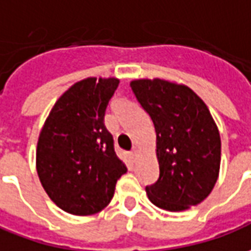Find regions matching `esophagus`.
I'll return each instance as SVG.
<instances>
[{
	"label": "esophagus",
	"instance_id": "esophagus-1",
	"mask_svg": "<svg viewBox=\"0 0 251 251\" xmlns=\"http://www.w3.org/2000/svg\"><path fill=\"white\" fill-rule=\"evenodd\" d=\"M137 147H133V150L130 151V152H129V156H130L131 159H134V157H136V156H137Z\"/></svg>",
	"mask_w": 251,
	"mask_h": 251
}]
</instances>
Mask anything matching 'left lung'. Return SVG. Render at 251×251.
Listing matches in <instances>:
<instances>
[{
	"label": "left lung",
	"instance_id": "1",
	"mask_svg": "<svg viewBox=\"0 0 251 251\" xmlns=\"http://www.w3.org/2000/svg\"><path fill=\"white\" fill-rule=\"evenodd\" d=\"M156 131L159 179L145 187L156 206L170 212L204 201L220 170V134L209 110L194 91L163 78L130 83Z\"/></svg>",
	"mask_w": 251,
	"mask_h": 251
}]
</instances>
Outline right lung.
Here are the masks:
<instances>
[{"label": "right lung", "instance_id": "right-lung-1", "mask_svg": "<svg viewBox=\"0 0 251 251\" xmlns=\"http://www.w3.org/2000/svg\"><path fill=\"white\" fill-rule=\"evenodd\" d=\"M120 80L88 77L62 94L42 127L36 171L62 211L88 216L104 209L127 171L114 151L104 114Z\"/></svg>", "mask_w": 251, "mask_h": 251}]
</instances>
